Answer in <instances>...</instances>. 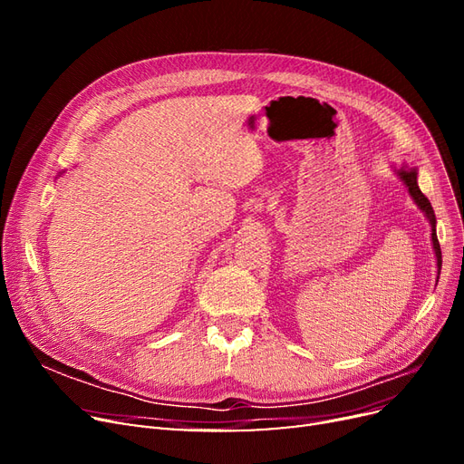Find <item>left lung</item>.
I'll return each instance as SVG.
<instances>
[{
	"label": "left lung",
	"mask_w": 464,
	"mask_h": 464,
	"mask_svg": "<svg viewBox=\"0 0 464 464\" xmlns=\"http://www.w3.org/2000/svg\"><path fill=\"white\" fill-rule=\"evenodd\" d=\"M395 174L399 176V179L406 186V189H409L412 201L418 205L420 210H422L424 217L430 222V227H431V246H433L435 259H438V278H440V271H441V247H440V242H438V232H435V222H438V220H435V213H433V208H431V203L428 201L426 195L420 191V188H418V170H416V168H411V166H401V168H395Z\"/></svg>",
	"instance_id": "8db88e82"
}]
</instances>
